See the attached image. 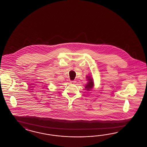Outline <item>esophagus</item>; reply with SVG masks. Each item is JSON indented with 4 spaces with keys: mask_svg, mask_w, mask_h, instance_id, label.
Here are the masks:
<instances>
[{
    "mask_svg": "<svg viewBox=\"0 0 147 147\" xmlns=\"http://www.w3.org/2000/svg\"><path fill=\"white\" fill-rule=\"evenodd\" d=\"M76 81H75V80H71V81H70V83H71V84H75V83H76Z\"/></svg>",
    "mask_w": 147,
    "mask_h": 147,
    "instance_id": "1",
    "label": "esophagus"
}]
</instances>
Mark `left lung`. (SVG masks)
<instances>
[{"instance_id": "1", "label": "left lung", "mask_w": 147, "mask_h": 147, "mask_svg": "<svg viewBox=\"0 0 147 147\" xmlns=\"http://www.w3.org/2000/svg\"><path fill=\"white\" fill-rule=\"evenodd\" d=\"M86 77L87 78L88 82L86 84V86H85V88L87 90H90L91 89H92V88L94 87V81H93V79L91 78L90 76H87Z\"/></svg>"}]
</instances>
